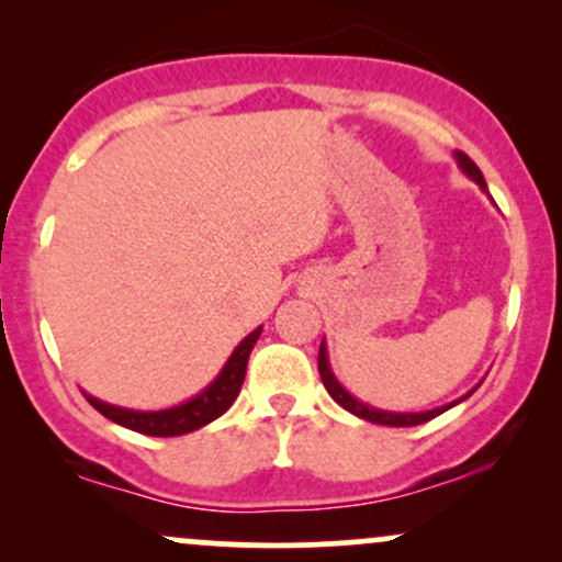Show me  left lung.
<instances>
[{
	"instance_id": "1",
	"label": "left lung",
	"mask_w": 562,
	"mask_h": 562,
	"mask_svg": "<svg viewBox=\"0 0 562 562\" xmlns=\"http://www.w3.org/2000/svg\"><path fill=\"white\" fill-rule=\"evenodd\" d=\"M457 160H460L462 171L468 173L470 179H475L483 190H486V182H483V173L479 166L473 164V158L465 156V153L457 150ZM317 367H319V378L322 383H325V389L330 396L344 406L346 412H351V415L362 417L367 423H378V425H391V428H409V425H420V423H428L434 420V417L441 415V412H447L449 406H438V409H430V412H415V415H398V412H380V409H372V406H367L359 402V398H353L351 393L344 391V385L335 380V375L330 372V364H327V351H325V344L319 346V359H317Z\"/></svg>"
}]
</instances>
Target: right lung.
<instances>
[{"label":"right lung","instance_id":"1","mask_svg":"<svg viewBox=\"0 0 562 562\" xmlns=\"http://www.w3.org/2000/svg\"><path fill=\"white\" fill-rule=\"evenodd\" d=\"M261 327L248 335L240 346L232 351L229 362L224 364V370L218 372V378L209 385L200 396L190 398L187 404L173 406V409H160V412H134V409H121V406L105 404L100 398H89V404L94 406L100 415H105L108 420L124 425L128 430H137L145 436H182L192 434V430L203 428L216 417H222L224 412L235 404L237 393L245 380V367H248V357L254 351V344L259 340Z\"/></svg>","mask_w":562,"mask_h":562}]
</instances>
